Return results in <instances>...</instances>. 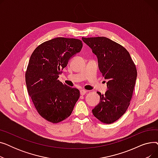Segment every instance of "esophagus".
Returning <instances> with one entry per match:
<instances>
[{
  "mask_svg": "<svg viewBox=\"0 0 158 158\" xmlns=\"http://www.w3.org/2000/svg\"><path fill=\"white\" fill-rule=\"evenodd\" d=\"M87 93V91L85 89H81L80 90V94L81 95H84Z\"/></svg>",
  "mask_w": 158,
  "mask_h": 158,
  "instance_id": "34e87169",
  "label": "esophagus"
}]
</instances>
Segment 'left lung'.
Returning <instances> with one entry per match:
<instances>
[{
	"mask_svg": "<svg viewBox=\"0 0 158 158\" xmlns=\"http://www.w3.org/2000/svg\"><path fill=\"white\" fill-rule=\"evenodd\" d=\"M82 40L97 56L99 70L108 80L105 94L97 92L101 101L92 113L101 122L112 123L126 113L130 104L137 77L136 66L127 50L109 38Z\"/></svg>",
	"mask_w": 158,
	"mask_h": 158,
	"instance_id": "obj_1",
	"label": "left lung"
}]
</instances>
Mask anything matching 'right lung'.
<instances>
[{
    "label": "right lung",
    "mask_w": 158,
    "mask_h": 158,
    "mask_svg": "<svg viewBox=\"0 0 158 158\" xmlns=\"http://www.w3.org/2000/svg\"><path fill=\"white\" fill-rule=\"evenodd\" d=\"M82 41L58 37L38 46L31 56L26 72L28 94L41 117L56 123L71 114L79 90L58 80L70 58L79 52Z\"/></svg>",
    "instance_id": "1"
}]
</instances>
